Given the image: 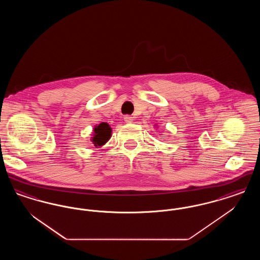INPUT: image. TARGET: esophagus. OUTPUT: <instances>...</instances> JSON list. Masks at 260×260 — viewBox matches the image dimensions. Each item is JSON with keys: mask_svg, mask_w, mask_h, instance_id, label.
Listing matches in <instances>:
<instances>
[{"mask_svg": "<svg viewBox=\"0 0 260 260\" xmlns=\"http://www.w3.org/2000/svg\"><path fill=\"white\" fill-rule=\"evenodd\" d=\"M124 122H125V123H127V124H131V123H133V122H134V118H133L132 116H128V115L124 116Z\"/></svg>", "mask_w": 260, "mask_h": 260, "instance_id": "obj_1", "label": "esophagus"}]
</instances>
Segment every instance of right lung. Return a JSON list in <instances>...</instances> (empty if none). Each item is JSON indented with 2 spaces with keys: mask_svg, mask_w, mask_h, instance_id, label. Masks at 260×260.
<instances>
[{
  "mask_svg": "<svg viewBox=\"0 0 260 260\" xmlns=\"http://www.w3.org/2000/svg\"><path fill=\"white\" fill-rule=\"evenodd\" d=\"M111 136V126L107 123L102 122L93 127V134L90 140L93 143V145L96 148H99L103 146L110 139Z\"/></svg>",
  "mask_w": 260,
  "mask_h": 260,
  "instance_id": "right-lung-1",
  "label": "right lung"
}]
</instances>
